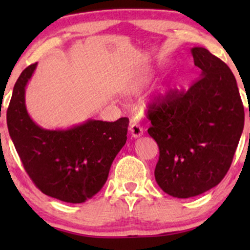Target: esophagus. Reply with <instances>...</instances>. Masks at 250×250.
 <instances>
[{
  "label": "esophagus",
  "mask_w": 250,
  "mask_h": 250,
  "mask_svg": "<svg viewBox=\"0 0 250 250\" xmlns=\"http://www.w3.org/2000/svg\"><path fill=\"white\" fill-rule=\"evenodd\" d=\"M129 133H131L133 138H140L143 134V128L138 123H132L131 126H129Z\"/></svg>",
  "instance_id": "obj_1"
}]
</instances>
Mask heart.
I'll return each instance as SVG.
<instances>
[{"mask_svg": "<svg viewBox=\"0 0 250 250\" xmlns=\"http://www.w3.org/2000/svg\"><path fill=\"white\" fill-rule=\"evenodd\" d=\"M148 81H149V77L148 76H143L141 78H139V80H136L134 82V83H132L131 87H129V90H131L132 92L139 91L142 86H145V85L146 84V82H148Z\"/></svg>", "mask_w": 250, "mask_h": 250, "instance_id": "heart-1", "label": "heart"}]
</instances>
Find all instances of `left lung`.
Instances as JSON below:
<instances>
[{
  "label": "left lung",
  "instance_id": "left-lung-1",
  "mask_svg": "<svg viewBox=\"0 0 250 250\" xmlns=\"http://www.w3.org/2000/svg\"><path fill=\"white\" fill-rule=\"evenodd\" d=\"M199 78L187 92L170 90L149 105V135L159 148L155 177L164 192L196 197L223 180L245 123L234 75L205 47H192Z\"/></svg>",
  "mask_w": 250,
  "mask_h": 250
}]
</instances>
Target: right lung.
I'll list each match as a JSON object with an SVG mask.
<instances>
[{"label": "right lung", "mask_w": 250, "mask_h": 250, "mask_svg": "<svg viewBox=\"0 0 250 250\" xmlns=\"http://www.w3.org/2000/svg\"><path fill=\"white\" fill-rule=\"evenodd\" d=\"M37 63L20 74L6 111L10 136L23 168L44 194L81 204L104 186L115 157L127 140L128 118L87 119L68 129H45L30 118L25 91Z\"/></svg>", "instance_id": "obj_1"}]
</instances>
